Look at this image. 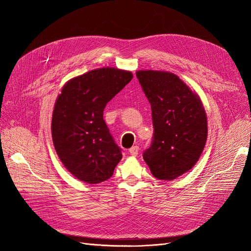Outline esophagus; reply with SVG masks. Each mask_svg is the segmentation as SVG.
Segmentation results:
<instances>
[{"label":"esophagus","mask_w":251,"mask_h":251,"mask_svg":"<svg viewBox=\"0 0 251 251\" xmlns=\"http://www.w3.org/2000/svg\"><path fill=\"white\" fill-rule=\"evenodd\" d=\"M130 154L132 155V156H137L138 155V151H139V147H137V146H135V147H132L131 149H130Z\"/></svg>","instance_id":"1"}]
</instances>
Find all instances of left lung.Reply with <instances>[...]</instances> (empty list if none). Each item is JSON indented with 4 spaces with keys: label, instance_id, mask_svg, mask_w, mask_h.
Segmentation results:
<instances>
[{
    "label": "left lung",
    "instance_id": "left-lung-1",
    "mask_svg": "<svg viewBox=\"0 0 251 251\" xmlns=\"http://www.w3.org/2000/svg\"><path fill=\"white\" fill-rule=\"evenodd\" d=\"M151 103L154 137L143 159L153 176L174 180L199 160L207 139V118L200 97L176 74L136 72Z\"/></svg>",
    "mask_w": 251,
    "mask_h": 251
}]
</instances>
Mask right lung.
Listing matches in <instances>:
<instances>
[{
  "instance_id": "1",
  "label": "right lung",
  "mask_w": 251,
  "mask_h": 251,
  "mask_svg": "<svg viewBox=\"0 0 251 251\" xmlns=\"http://www.w3.org/2000/svg\"><path fill=\"white\" fill-rule=\"evenodd\" d=\"M132 78L130 71L100 68L67 81L57 96L51 123L53 144L65 168L78 180L90 184L108 180L123 158L103 110Z\"/></svg>"
}]
</instances>
